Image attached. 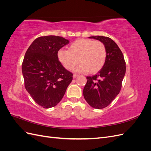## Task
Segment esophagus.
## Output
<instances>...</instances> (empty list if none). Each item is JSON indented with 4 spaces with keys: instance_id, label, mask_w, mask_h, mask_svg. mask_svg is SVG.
I'll list each match as a JSON object with an SVG mask.
<instances>
[{
    "instance_id": "34e87169",
    "label": "esophagus",
    "mask_w": 151,
    "mask_h": 151,
    "mask_svg": "<svg viewBox=\"0 0 151 151\" xmlns=\"http://www.w3.org/2000/svg\"><path fill=\"white\" fill-rule=\"evenodd\" d=\"M77 76H79L78 74H74V75H73V77H74V78H76V77H77Z\"/></svg>"
}]
</instances>
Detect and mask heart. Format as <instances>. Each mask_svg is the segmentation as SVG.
Returning a JSON list of instances; mask_svg holds the SVG:
<instances>
[{
    "label": "heart",
    "instance_id": "heart-1",
    "mask_svg": "<svg viewBox=\"0 0 151 151\" xmlns=\"http://www.w3.org/2000/svg\"><path fill=\"white\" fill-rule=\"evenodd\" d=\"M106 55V48L103 42L83 38L76 40L68 50H60L58 52V60L67 70H72L79 62L81 63L76 71H88L91 74L101 69Z\"/></svg>",
    "mask_w": 151,
    "mask_h": 151
}]
</instances>
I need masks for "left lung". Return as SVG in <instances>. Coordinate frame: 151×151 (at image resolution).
Returning <instances> with one entry per match:
<instances>
[{"mask_svg":"<svg viewBox=\"0 0 151 151\" xmlns=\"http://www.w3.org/2000/svg\"><path fill=\"white\" fill-rule=\"evenodd\" d=\"M104 43L106 48V60L96 74L87 76L83 89L84 99L91 107L103 109L108 106L119 94L125 74L124 57L116 43L106 36H90Z\"/></svg>","mask_w":151,"mask_h":151,"instance_id":"obj_1","label":"left lung"}]
</instances>
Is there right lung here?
<instances>
[{"instance_id": "1", "label": "right lung", "mask_w": 151, "mask_h": 151, "mask_svg": "<svg viewBox=\"0 0 151 151\" xmlns=\"http://www.w3.org/2000/svg\"><path fill=\"white\" fill-rule=\"evenodd\" d=\"M69 41L58 36H40L27 50L22 63L24 86L31 98L44 108L61 101L73 74L63 67L58 52Z\"/></svg>"}]
</instances>
